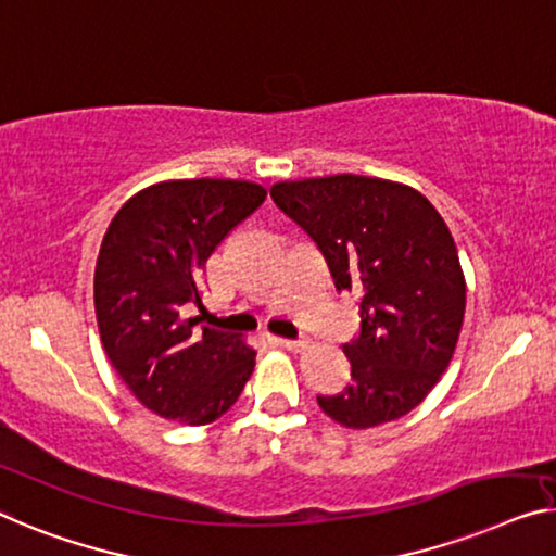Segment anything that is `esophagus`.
Wrapping results in <instances>:
<instances>
[{"instance_id":"34e87169","label":"esophagus","mask_w":556,"mask_h":556,"mask_svg":"<svg viewBox=\"0 0 556 556\" xmlns=\"http://www.w3.org/2000/svg\"><path fill=\"white\" fill-rule=\"evenodd\" d=\"M277 344L285 346V350H302L304 346L302 339H287V337H277Z\"/></svg>"}]
</instances>
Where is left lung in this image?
Instances as JSON below:
<instances>
[{
  "instance_id": "obj_1",
  "label": "left lung",
  "mask_w": 556,
  "mask_h": 556,
  "mask_svg": "<svg viewBox=\"0 0 556 556\" xmlns=\"http://www.w3.org/2000/svg\"><path fill=\"white\" fill-rule=\"evenodd\" d=\"M271 199L325 256L337 292L359 294V334L344 344L352 382L317 396L339 425L400 419L429 394L457 346L464 275L457 247L427 197L394 181H279Z\"/></svg>"
}]
</instances>
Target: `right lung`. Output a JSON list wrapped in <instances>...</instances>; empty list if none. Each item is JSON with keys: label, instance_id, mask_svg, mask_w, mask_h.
I'll return each mask as SVG.
<instances>
[{"label": "right lung", "instance_id": "obj_1", "mask_svg": "<svg viewBox=\"0 0 556 556\" xmlns=\"http://www.w3.org/2000/svg\"><path fill=\"white\" fill-rule=\"evenodd\" d=\"M237 179L162 181L112 219L94 269V309L110 362L139 402L164 419L210 425L239 400L256 352L235 331L202 327L210 254L264 202Z\"/></svg>", "mask_w": 556, "mask_h": 556}]
</instances>
